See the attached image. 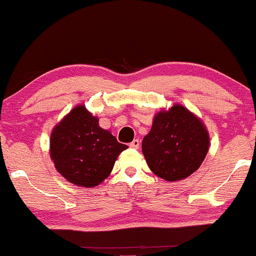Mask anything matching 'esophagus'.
Here are the masks:
<instances>
[{
	"instance_id": "1",
	"label": "esophagus",
	"mask_w": 256,
	"mask_h": 256,
	"mask_svg": "<svg viewBox=\"0 0 256 256\" xmlns=\"http://www.w3.org/2000/svg\"><path fill=\"white\" fill-rule=\"evenodd\" d=\"M140 140H134L130 143V148H132V149H138V148H140Z\"/></svg>"
}]
</instances>
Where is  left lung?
Masks as SVG:
<instances>
[{
    "label": "left lung",
    "instance_id": "1",
    "mask_svg": "<svg viewBox=\"0 0 256 256\" xmlns=\"http://www.w3.org/2000/svg\"><path fill=\"white\" fill-rule=\"evenodd\" d=\"M208 148L210 134L204 122L180 104L158 112L142 142L149 168L168 182L180 180L198 171Z\"/></svg>",
    "mask_w": 256,
    "mask_h": 256
}]
</instances>
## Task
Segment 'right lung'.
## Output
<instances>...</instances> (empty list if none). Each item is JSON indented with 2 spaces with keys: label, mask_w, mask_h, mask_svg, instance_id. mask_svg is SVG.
<instances>
[{
  "label": "right lung",
  "mask_w": 256,
  "mask_h": 256,
  "mask_svg": "<svg viewBox=\"0 0 256 256\" xmlns=\"http://www.w3.org/2000/svg\"><path fill=\"white\" fill-rule=\"evenodd\" d=\"M128 146L119 143L98 119L79 104L55 126L50 136V158L70 183L92 188L110 176L116 158Z\"/></svg>",
  "instance_id": "obj_1"
}]
</instances>
